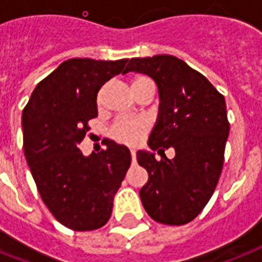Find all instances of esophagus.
Masks as SVG:
<instances>
[{
  "label": "esophagus",
  "instance_id": "34e87169",
  "mask_svg": "<svg viewBox=\"0 0 262 262\" xmlns=\"http://www.w3.org/2000/svg\"><path fill=\"white\" fill-rule=\"evenodd\" d=\"M130 155H132V163L135 164L136 163V151H135V149H132Z\"/></svg>",
  "mask_w": 262,
  "mask_h": 262
}]
</instances>
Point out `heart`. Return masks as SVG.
I'll use <instances>...</instances> for the list:
<instances>
[{"label": "heart", "mask_w": 262, "mask_h": 262, "mask_svg": "<svg viewBox=\"0 0 262 262\" xmlns=\"http://www.w3.org/2000/svg\"><path fill=\"white\" fill-rule=\"evenodd\" d=\"M145 84L154 83L147 76H137L132 83V88L135 91ZM148 127H149L148 122L144 118H119L111 126L110 136L119 143L135 145L144 139V136L148 132Z\"/></svg>", "instance_id": "b5f03b06"}]
</instances>
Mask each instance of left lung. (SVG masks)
<instances>
[{"label": "left lung", "instance_id": "left-lung-1", "mask_svg": "<svg viewBox=\"0 0 262 262\" xmlns=\"http://www.w3.org/2000/svg\"><path fill=\"white\" fill-rule=\"evenodd\" d=\"M139 72L155 80L159 90V115L147 151L137 162L148 171L140 197L152 219L182 226L203 211L222 174L230 123L224 96L205 76L174 55L132 58L123 71ZM174 147L167 160L164 149Z\"/></svg>", "mask_w": 262, "mask_h": 262}]
</instances>
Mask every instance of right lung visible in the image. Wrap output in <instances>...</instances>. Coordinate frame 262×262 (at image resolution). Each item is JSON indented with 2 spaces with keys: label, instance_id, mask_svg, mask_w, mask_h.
<instances>
[{
  "label": "right lung",
  "instance_id": "1",
  "mask_svg": "<svg viewBox=\"0 0 262 262\" xmlns=\"http://www.w3.org/2000/svg\"><path fill=\"white\" fill-rule=\"evenodd\" d=\"M126 62L68 59L36 85L23 110V148L39 194L55 219L75 231L108 222L130 166V151L113 140L90 156L79 148L88 122L98 117L99 90Z\"/></svg>",
  "mask_w": 262,
  "mask_h": 262
}]
</instances>
